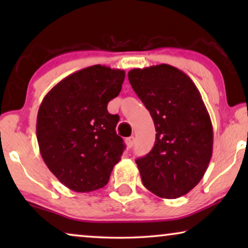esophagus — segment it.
Masks as SVG:
<instances>
[{
  "label": "esophagus",
  "mask_w": 248,
  "mask_h": 248,
  "mask_svg": "<svg viewBox=\"0 0 248 248\" xmlns=\"http://www.w3.org/2000/svg\"><path fill=\"white\" fill-rule=\"evenodd\" d=\"M125 143H126V147L128 149H131L134 145V138L133 137L126 138V139H125Z\"/></svg>",
  "instance_id": "obj_1"
}]
</instances>
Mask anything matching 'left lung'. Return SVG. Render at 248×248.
Wrapping results in <instances>:
<instances>
[{
	"label": "left lung",
	"instance_id": "obj_1",
	"mask_svg": "<svg viewBox=\"0 0 248 248\" xmlns=\"http://www.w3.org/2000/svg\"><path fill=\"white\" fill-rule=\"evenodd\" d=\"M128 81L154 120L155 142L137 162L142 183L164 199L187 194L212 155L210 115L191 78L168 64L133 69Z\"/></svg>",
	"mask_w": 248,
	"mask_h": 248
}]
</instances>
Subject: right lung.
<instances>
[{
  "mask_svg": "<svg viewBox=\"0 0 248 248\" xmlns=\"http://www.w3.org/2000/svg\"><path fill=\"white\" fill-rule=\"evenodd\" d=\"M123 70L93 65L60 81L44 97L37 115L43 160L74 192L104 187L125 149L107 105L121 93Z\"/></svg>",
  "mask_w": 248,
  "mask_h": 248,
  "instance_id": "right-lung-1",
  "label": "right lung"
}]
</instances>
